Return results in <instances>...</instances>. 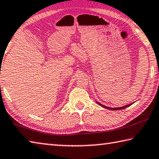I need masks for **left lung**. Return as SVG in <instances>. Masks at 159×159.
Segmentation results:
<instances>
[{
    "label": "left lung",
    "mask_w": 159,
    "mask_h": 159,
    "mask_svg": "<svg viewBox=\"0 0 159 159\" xmlns=\"http://www.w3.org/2000/svg\"><path fill=\"white\" fill-rule=\"evenodd\" d=\"M97 103L98 104H99V105L102 106V107H103V108H107V109H111V110H112V111H117V110H122V109H124V108H126L129 107V106H131V105H132V103H130V104L126 105V106H122V107H119V108H111V107H107V106H103V105H102V104H101L100 103L97 102Z\"/></svg>",
    "instance_id": "obj_1"
}]
</instances>
